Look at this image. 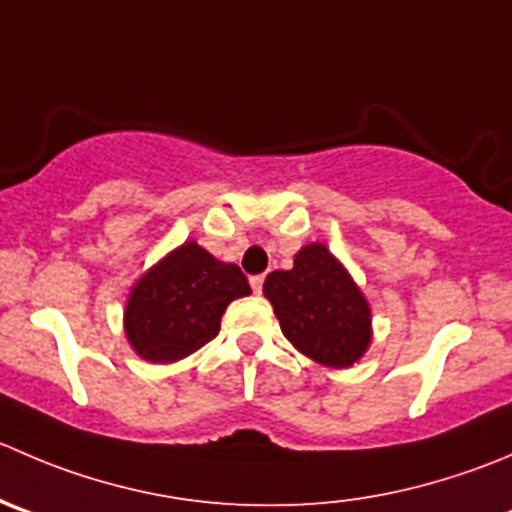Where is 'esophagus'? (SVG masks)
I'll return each instance as SVG.
<instances>
[{"instance_id": "obj_1", "label": "esophagus", "mask_w": 512, "mask_h": 512, "mask_svg": "<svg viewBox=\"0 0 512 512\" xmlns=\"http://www.w3.org/2000/svg\"><path fill=\"white\" fill-rule=\"evenodd\" d=\"M250 285H252V290H255L257 295H260V292H262V285H265V275H255V277H250Z\"/></svg>"}]
</instances>
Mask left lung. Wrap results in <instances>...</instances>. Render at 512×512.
I'll return each instance as SVG.
<instances>
[{"label": "left lung", "mask_w": 512, "mask_h": 512, "mask_svg": "<svg viewBox=\"0 0 512 512\" xmlns=\"http://www.w3.org/2000/svg\"><path fill=\"white\" fill-rule=\"evenodd\" d=\"M282 335L310 360L350 367L372 340L370 305L350 272L320 242L295 255L292 270H275L262 285Z\"/></svg>", "instance_id": "1"}]
</instances>
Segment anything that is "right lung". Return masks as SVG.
Listing matches in <instances>:
<instances>
[{
    "mask_svg": "<svg viewBox=\"0 0 512 512\" xmlns=\"http://www.w3.org/2000/svg\"><path fill=\"white\" fill-rule=\"evenodd\" d=\"M250 292L240 267L220 262L195 240L185 242L135 282L124 332L142 360L177 362L207 345L227 305Z\"/></svg>",
    "mask_w": 512,
    "mask_h": 512,
    "instance_id": "1",
    "label": "right lung"
}]
</instances>
